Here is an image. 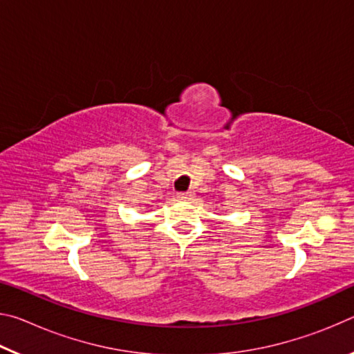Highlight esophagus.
Segmentation results:
<instances>
[{"mask_svg": "<svg viewBox=\"0 0 354 354\" xmlns=\"http://www.w3.org/2000/svg\"><path fill=\"white\" fill-rule=\"evenodd\" d=\"M178 200H181V201H190V200H194L195 198V192H183V194H178V196H176Z\"/></svg>", "mask_w": 354, "mask_h": 354, "instance_id": "34e87169", "label": "esophagus"}]
</instances>
